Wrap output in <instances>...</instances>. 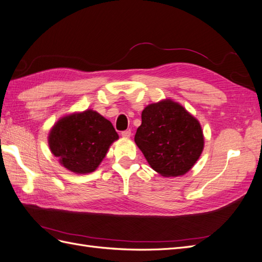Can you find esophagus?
<instances>
[{
    "label": "esophagus",
    "mask_w": 262,
    "mask_h": 262,
    "mask_svg": "<svg viewBox=\"0 0 262 262\" xmlns=\"http://www.w3.org/2000/svg\"><path fill=\"white\" fill-rule=\"evenodd\" d=\"M120 135H122L124 138H129L132 136V132L129 129H127V130L122 132V134H120Z\"/></svg>",
    "instance_id": "obj_1"
}]
</instances>
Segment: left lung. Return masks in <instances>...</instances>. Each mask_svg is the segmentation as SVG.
I'll use <instances>...</instances> for the list:
<instances>
[{"label":"left lung","instance_id":"obj_1","mask_svg":"<svg viewBox=\"0 0 262 262\" xmlns=\"http://www.w3.org/2000/svg\"><path fill=\"white\" fill-rule=\"evenodd\" d=\"M135 143L151 168L163 177L188 172L204 150L199 120L170 98L147 105Z\"/></svg>","mask_w":262,"mask_h":262}]
</instances>
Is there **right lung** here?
I'll list each match as a JSON object with an SVG mask.
<instances>
[{"instance_id":"right-lung-1","label":"right lung","mask_w":262,"mask_h":262,"mask_svg":"<svg viewBox=\"0 0 262 262\" xmlns=\"http://www.w3.org/2000/svg\"><path fill=\"white\" fill-rule=\"evenodd\" d=\"M117 139L110 120L93 110L63 116L49 133L53 155L67 170L79 175L96 170Z\"/></svg>"}]
</instances>
